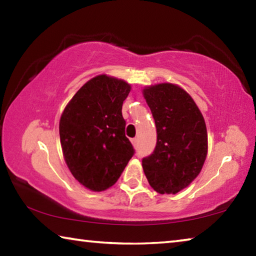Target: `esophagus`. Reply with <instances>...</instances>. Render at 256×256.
Instances as JSON below:
<instances>
[{
  "instance_id": "obj_1",
  "label": "esophagus",
  "mask_w": 256,
  "mask_h": 256,
  "mask_svg": "<svg viewBox=\"0 0 256 256\" xmlns=\"http://www.w3.org/2000/svg\"><path fill=\"white\" fill-rule=\"evenodd\" d=\"M131 142H132L134 148H136V146H138V138H132Z\"/></svg>"
}]
</instances>
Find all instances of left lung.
<instances>
[{"mask_svg": "<svg viewBox=\"0 0 256 256\" xmlns=\"http://www.w3.org/2000/svg\"><path fill=\"white\" fill-rule=\"evenodd\" d=\"M157 128V146L142 159L149 184L160 194H176L200 174L208 154L204 118L193 98L174 84L142 90Z\"/></svg>", "mask_w": 256, "mask_h": 256, "instance_id": "8db88e82", "label": "left lung"}]
</instances>
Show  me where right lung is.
Masks as SVG:
<instances>
[{
    "mask_svg": "<svg viewBox=\"0 0 256 256\" xmlns=\"http://www.w3.org/2000/svg\"><path fill=\"white\" fill-rule=\"evenodd\" d=\"M130 92L126 81L97 76L78 90L60 115L64 160L73 177L94 192L114 185L134 154L122 115Z\"/></svg>",
    "mask_w": 256,
    "mask_h": 256,
    "instance_id": "add662e5",
    "label": "right lung"
}]
</instances>
